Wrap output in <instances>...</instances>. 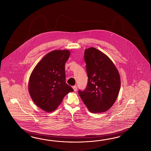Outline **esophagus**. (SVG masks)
<instances>
[{
  "mask_svg": "<svg viewBox=\"0 0 151 151\" xmlns=\"http://www.w3.org/2000/svg\"><path fill=\"white\" fill-rule=\"evenodd\" d=\"M73 88L74 89V91L76 92L77 90V86H74L73 87Z\"/></svg>",
  "mask_w": 151,
  "mask_h": 151,
  "instance_id": "1",
  "label": "esophagus"
}]
</instances>
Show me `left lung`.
Returning <instances> with one entry per match:
<instances>
[{"instance_id": "left-lung-1", "label": "left lung", "mask_w": 151, "mask_h": 151, "mask_svg": "<svg viewBox=\"0 0 151 151\" xmlns=\"http://www.w3.org/2000/svg\"><path fill=\"white\" fill-rule=\"evenodd\" d=\"M84 58L88 82L84 91H78L79 96L91 112H104L117 98L121 88L119 74L111 60L96 48L86 49Z\"/></svg>"}]
</instances>
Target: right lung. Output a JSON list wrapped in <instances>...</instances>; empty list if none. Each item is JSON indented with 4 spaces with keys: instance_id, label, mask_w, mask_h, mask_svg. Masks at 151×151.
<instances>
[{
    "instance_id": "1",
    "label": "right lung",
    "mask_w": 151,
    "mask_h": 151,
    "mask_svg": "<svg viewBox=\"0 0 151 151\" xmlns=\"http://www.w3.org/2000/svg\"><path fill=\"white\" fill-rule=\"evenodd\" d=\"M69 56L67 50L51 52L37 63L30 75V96L45 111L55 110L64 96L74 91L65 82V64Z\"/></svg>"
}]
</instances>
